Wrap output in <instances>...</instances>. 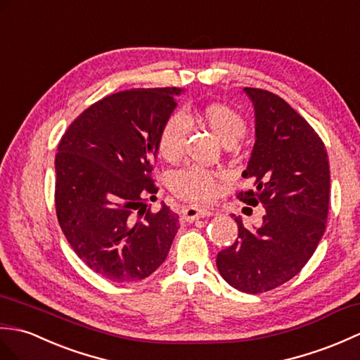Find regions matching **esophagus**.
<instances>
[{
  "label": "esophagus",
  "mask_w": 360,
  "mask_h": 360,
  "mask_svg": "<svg viewBox=\"0 0 360 360\" xmlns=\"http://www.w3.org/2000/svg\"><path fill=\"white\" fill-rule=\"evenodd\" d=\"M212 215L211 210H206V207H198V206H186L185 210L181 211V219L185 221H194L203 217H210Z\"/></svg>",
  "instance_id": "34e87169"
}]
</instances>
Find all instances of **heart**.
Listing matches in <instances>:
<instances>
[{
	"label": "heart",
	"mask_w": 360,
	"mask_h": 360,
	"mask_svg": "<svg viewBox=\"0 0 360 360\" xmlns=\"http://www.w3.org/2000/svg\"><path fill=\"white\" fill-rule=\"evenodd\" d=\"M200 117L217 135L223 145L231 146L240 140L246 132L245 118L236 109L221 103H211L202 109ZM189 134V122L185 114L172 112L160 127L157 150L167 162L179 160L185 149ZM219 175L198 166H188L169 175L172 193L188 202H207L219 191Z\"/></svg>",
	"instance_id": "b5f03b06"
}]
</instances>
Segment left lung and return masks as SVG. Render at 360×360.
<instances>
[{"instance_id":"left-lung-1","label":"left lung","mask_w":360,"mask_h":360,"mask_svg":"<svg viewBox=\"0 0 360 360\" xmlns=\"http://www.w3.org/2000/svg\"><path fill=\"white\" fill-rule=\"evenodd\" d=\"M255 110V143L243 171L252 188L240 202L265 207L259 228L236 217L238 237L217 254L221 277L236 290L259 294L300 273L325 233L330 165L322 139L278 95L245 87Z\"/></svg>"}]
</instances>
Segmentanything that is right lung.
Returning a JSON list of instances; mask_svg holds the SVG:
<instances>
[{"instance_id":"add662e5","label":"right lung","mask_w":360,"mask_h":360,"mask_svg":"<svg viewBox=\"0 0 360 360\" xmlns=\"http://www.w3.org/2000/svg\"><path fill=\"white\" fill-rule=\"evenodd\" d=\"M179 87L127 89L94 103L63 134L55 155V210L69 245L110 282L149 277L165 262L179 215L154 212L160 127Z\"/></svg>"}]
</instances>
